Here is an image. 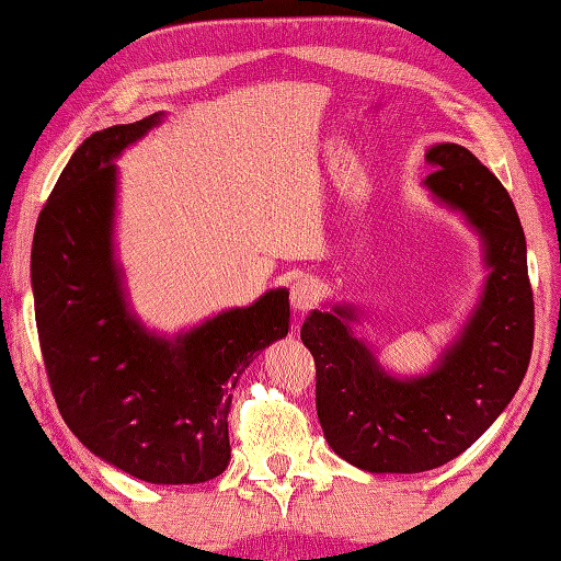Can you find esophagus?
<instances>
[{
  "label": "esophagus",
  "instance_id": "1",
  "mask_svg": "<svg viewBox=\"0 0 561 561\" xmlns=\"http://www.w3.org/2000/svg\"><path fill=\"white\" fill-rule=\"evenodd\" d=\"M289 297H291V307H295L297 312H307V309H312L317 302H320L322 284L320 279L305 274V277H297L295 284H291Z\"/></svg>",
  "mask_w": 561,
  "mask_h": 561
}]
</instances>
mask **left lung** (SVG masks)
I'll return each instance as SVG.
<instances>
[{
    "label": "left lung",
    "mask_w": 561,
    "mask_h": 561,
    "mask_svg": "<svg viewBox=\"0 0 561 561\" xmlns=\"http://www.w3.org/2000/svg\"><path fill=\"white\" fill-rule=\"evenodd\" d=\"M425 186L486 241V291L466 332L425 378L396 380L350 334L353 312L314 309L302 342L314 357L317 417L330 448L373 473H421L461 456L519 390L534 345V295L514 201L471 150L433 146Z\"/></svg>",
    "instance_id": "left-lung-1"
}]
</instances>
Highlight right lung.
I'll return each mask as SVG.
<instances>
[{"instance_id": "add662e5", "label": "right lung", "mask_w": 561, "mask_h": 561, "mask_svg": "<svg viewBox=\"0 0 561 561\" xmlns=\"http://www.w3.org/2000/svg\"><path fill=\"white\" fill-rule=\"evenodd\" d=\"M158 113L82 140L42 206L32 289L42 360L62 421L125 473L150 483H204L229 466L231 388L289 330V291L272 289L175 342L125 309L113 262L115 163Z\"/></svg>"}]
</instances>
